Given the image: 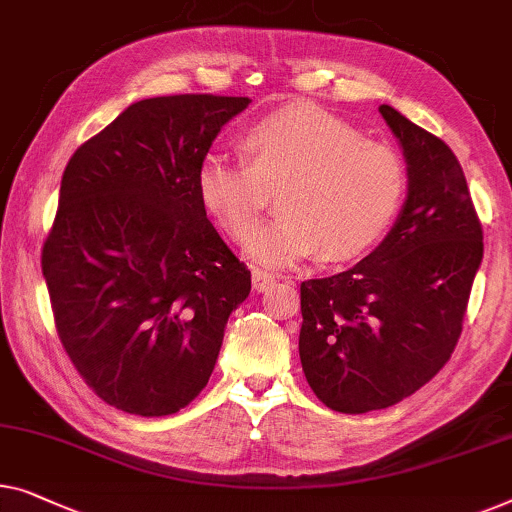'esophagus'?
Segmentation results:
<instances>
[{
	"instance_id": "1",
	"label": "esophagus",
	"mask_w": 512,
	"mask_h": 512,
	"mask_svg": "<svg viewBox=\"0 0 512 512\" xmlns=\"http://www.w3.org/2000/svg\"><path fill=\"white\" fill-rule=\"evenodd\" d=\"M251 284H254V291H258V293L268 291V288L274 284V277L270 272L254 268V270H251Z\"/></svg>"
}]
</instances>
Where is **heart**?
<instances>
[{
    "instance_id": "heart-1",
    "label": "heart",
    "mask_w": 512,
    "mask_h": 512,
    "mask_svg": "<svg viewBox=\"0 0 512 512\" xmlns=\"http://www.w3.org/2000/svg\"><path fill=\"white\" fill-rule=\"evenodd\" d=\"M244 161L205 157L196 191L205 212L247 242L277 191L281 214L249 244L265 268H291L321 249L328 261L358 256L388 231L406 191L395 147L365 138L330 110L295 103L251 124Z\"/></svg>"
}]
</instances>
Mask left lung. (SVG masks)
I'll use <instances>...</instances> for the list:
<instances>
[{
    "label": "left lung",
    "mask_w": 512,
    "mask_h": 512,
    "mask_svg": "<svg viewBox=\"0 0 512 512\" xmlns=\"http://www.w3.org/2000/svg\"><path fill=\"white\" fill-rule=\"evenodd\" d=\"M379 110L404 150L402 212L367 258L300 286L302 369L339 413L388 409L434 379L483 261V226L453 150L392 106Z\"/></svg>",
    "instance_id": "obj_1"
}]
</instances>
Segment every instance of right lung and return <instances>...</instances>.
Wrapping results in <instances>:
<instances>
[{"label": "right lung", "instance_id": "obj_1", "mask_svg": "<svg viewBox=\"0 0 512 512\" xmlns=\"http://www.w3.org/2000/svg\"><path fill=\"white\" fill-rule=\"evenodd\" d=\"M249 103L136 101L64 168L41 268L66 355L115 409L159 418L196 399L251 291L196 191L212 140Z\"/></svg>", "mask_w": 512, "mask_h": 512}]
</instances>
